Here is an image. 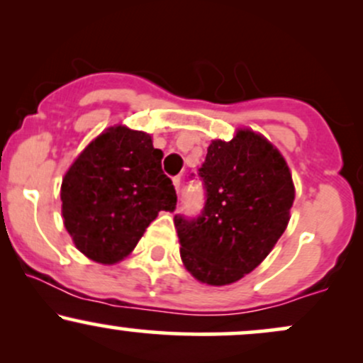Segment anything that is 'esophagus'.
Instances as JSON below:
<instances>
[{
  "label": "esophagus",
  "mask_w": 363,
  "mask_h": 363,
  "mask_svg": "<svg viewBox=\"0 0 363 363\" xmlns=\"http://www.w3.org/2000/svg\"><path fill=\"white\" fill-rule=\"evenodd\" d=\"M174 186H176L177 193H181V176L174 177Z\"/></svg>",
  "instance_id": "obj_1"
}]
</instances>
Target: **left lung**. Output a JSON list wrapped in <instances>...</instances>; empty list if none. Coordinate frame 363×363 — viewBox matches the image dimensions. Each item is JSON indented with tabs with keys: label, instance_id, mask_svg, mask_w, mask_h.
<instances>
[{
	"label": "left lung",
	"instance_id": "8db88e82",
	"mask_svg": "<svg viewBox=\"0 0 363 363\" xmlns=\"http://www.w3.org/2000/svg\"><path fill=\"white\" fill-rule=\"evenodd\" d=\"M199 177L206 189L201 215L174 216L181 259L196 280L228 285L259 266L285 232L294 181L281 153L251 129L211 141Z\"/></svg>",
	"mask_w": 363,
	"mask_h": 363
}]
</instances>
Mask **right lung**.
Listing matches in <instances>:
<instances>
[{"mask_svg": "<svg viewBox=\"0 0 363 363\" xmlns=\"http://www.w3.org/2000/svg\"><path fill=\"white\" fill-rule=\"evenodd\" d=\"M152 136L126 126L99 135L62 177V218L80 252L116 264L136 247L158 211L176 210L177 194L162 170Z\"/></svg>", "mask_w": 363, "mask_h": 363, "instance_id": "add662e5", "label": "right lung"}]
</instances>
